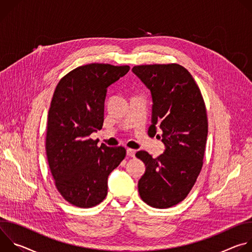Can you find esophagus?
<instances>
[{"label": "esophagus", "instance_id": "1", "mask_svg": "<svg viewBox=\"0 0 252 252\" xmlns=\"http://www.w3.org/2000/svg\"><path fill=\"white\" fill-rule=\"evenodd\" d=\"M126 155L130 158H134L135 157V150H132V149H127L126 150Z\"/></svg>", "mask_w": 252, "mask_h": 252}]
</instances>
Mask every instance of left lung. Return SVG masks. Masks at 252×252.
I'll use <instances>...</instances> for the list:
<instances>
[{
  "label": "left lung",
  "mask_w": 252,
  "mask_h": 252,
  "mask_svg": "<svg viewBox=\"0 0 252 252\" xmlns=\"http://www.w3.org/2000/svg\"><path fill=\"white\" fill-rule=\"evenodd\" d=\"M151 91L152 125L149 133L161 129L165 151L157 158L145 151L135 157L147 169L138 181L141 199L156 208H168L183 201L201 170L208 131L206 109L200 90L181 64H142L132 67Z\"/></svg>",
  "instance_id": "obj_1"
}]
</instances>
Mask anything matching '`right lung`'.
Listing matches in <instances>:
<instances>
[{
	"label": "right lung",
	"instance_id": "1",
	"mask_svg": "<svg viewBox=\"0 0 252 252\" xmlns=\"http://www.w3.org/2000/svg\"><path fill=\"white\" fill-rule=\"evenodd\" d=\"M128 65L89 63L59 82L49 110L46 153L62 196L78 207H93L107 194V177L126 157L90 135L101 129L106 89L124 77Z\"/></svg>",
	"mask_w": 252,
	"mask_h": 252
}]
</instances>
